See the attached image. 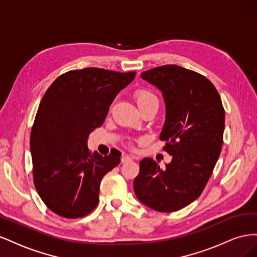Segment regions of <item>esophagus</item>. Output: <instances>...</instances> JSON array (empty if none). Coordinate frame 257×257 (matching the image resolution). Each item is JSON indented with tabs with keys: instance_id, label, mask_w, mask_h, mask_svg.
<instances>
[{
	"instance_id": "obj_1",
	"label": "esophagus",
	"mask_w": 257,
	"mask_h": 257,
	"mask_svg": "<svg viewBox=\"0 0 257 257\" xmlns=\"http://www.w3.org/2000/svg\"><path fill=\"white\" fill-rule=\"evenodd\" d=\"M131 160H132V158L130 157V155H122V158H121V162L122 163H126V162H128Z\"/></svg>"
}]
</instances>
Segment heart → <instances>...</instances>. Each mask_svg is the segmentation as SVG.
I'll use <instances>...</instances> for the list:
<instances>
[{
    "label": "heart",
    "instance_id": "b5f03b06",
    "mask_svg": "<svg viewBox=\"0 0 257 257\" xmlns=\"http://www.w3.org/2000/svg\"><path fill=\"white\" fill-rule=\"evenodd\" d=\"M135 99H136V103L138 105V107L144 108L148 105L153 104V103H159V99L158 96L154 94V92L151 91L150 89H147V88H141V89H137L135 91Z\"/></svg>",
    "mask_w": 257,
    "mask_h": 257
}]
</instances>
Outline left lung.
I'll return each mask as SVG.
<instances>
[{
  "label": "left lung",
  "instance_id": "left-lung-1",
  "mask_svg": "<svg viewBox=\"0 0 257 257\" xmlns=\"http://www.w3.org/2000/svg\"><path fill=\"white\" fill-rule=\"evenodd\" d=\"M162 91L166 120L160 139L173 157L161 168L146 158L134 180L137 198L155 211L174 212L203 193L220 157L225 110L219 92L205 76L178 65L142 73Z\"/></svg>",
  "mask_w": 257,
  "mask_h": 257
}]
</instances>
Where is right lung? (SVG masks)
Masks as SVG:
<instances>
[{"label":"right lung","instance_id":"add662e5","mask_svg":"<svg viewBox=\"0 0 257 257\" xmlns=\"http://www.w3.org/2000/svg\"><path fill=\"white\" fill-rule=\"evenodd\" d=\"M136 72L73 69L59 76L43 96L31 131L33 182L45 205L65 219L88 215L98 204L104 176L121 152L92 153L91 132L102 126L109 106Z\"/></svg>","mask_w":257,"mask_h":257}]
</instances>
